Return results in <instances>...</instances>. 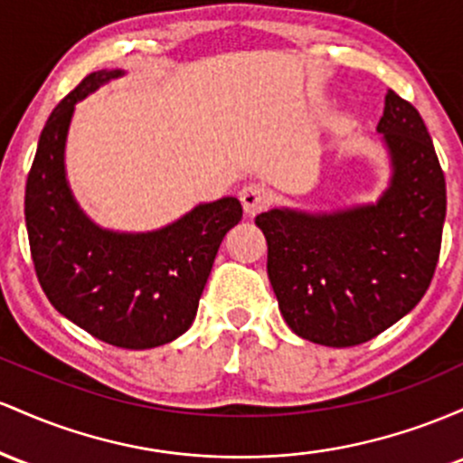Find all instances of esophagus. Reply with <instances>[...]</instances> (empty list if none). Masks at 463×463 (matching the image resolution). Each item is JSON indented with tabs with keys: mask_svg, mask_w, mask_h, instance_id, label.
<instances>
[{
	"mask_svg": "<svg viewBox=\"0 0 463 463\" xmlns=\"http://www.w3.org/2000/svg\"><path fill=\"white\" fill-rule=\"evenodd\" d=\"M271 190L262 184H247L241 190V203L245 207L247 216H256L264 207L271 203Z\"/></svg>",
	"mask_w": 463,
	"mask_h": 463,
	"instance_id": "1",
	"label": "esophagus"
}]
</instances>
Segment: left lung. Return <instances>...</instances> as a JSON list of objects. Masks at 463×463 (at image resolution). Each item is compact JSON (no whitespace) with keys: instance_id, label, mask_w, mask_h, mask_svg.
Returning a JSON list of instances; mask_svg holds the SVG:
<instances>
[{"instance_id":"1","label":"left lung","mask_w":463,"mask_h":463,"mask_svg":"<svg viewBox=\"0 0 463 463\" xmlns=\"http://www.w3.org/2000/svg\"><path fill=\"white\" fill-rule=\"evenodd\" d=\"M378 133L393 176L376 205L330 216H256L284 321L313 344L352 347L378 336L418 306L438 267L446 179L427 124L389 90Z\"/></svg>"}]
</instances>
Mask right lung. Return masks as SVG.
Returning <instances> with one entry per match:
<instances>
[{
	"label": "right lung",
	"mask_w": 463,
	"mask_h": 463,
	"mask_svg": "<svg viewBox=\"0 0 463 463\" xmlns=\"http://www.w3.org/2000/svg\"><path fill=\"white\" fill-rule=\"evenodd\" d=\"M122 74L91 71L50 113L25 181V227L36 278L50 304L109 345L148 350L190 328L225 233L242 218L238 199L199 205L153 233L98 230L65 181L74 105Z\"/></svg>",
	"instance_id": "1"
}]
</instances>
